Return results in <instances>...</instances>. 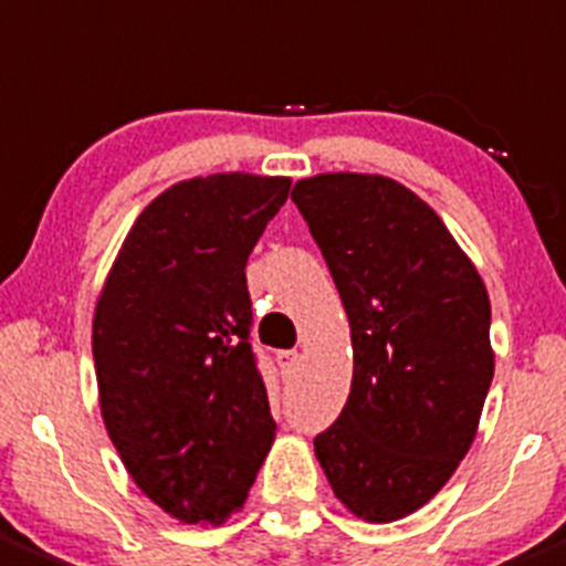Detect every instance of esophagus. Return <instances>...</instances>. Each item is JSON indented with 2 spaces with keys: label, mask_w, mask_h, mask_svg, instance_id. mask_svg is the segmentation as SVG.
Instances as JSON below:
<instances>
[{
  "label": "esophagus",
  "mask_w": 566,
  "mask_h": 566,
  "mask_svg": "<svg viewBox=\"0 0 566 566\" xmlns=\"http://www.w3.org/2000/svg\"><path fill=\"white\" fill-rule=\"evenodd\" d=\"M279 363H282L284 371L293 374V371H298L301 355H298V352H282V355H279Z\"/></svg>",
  "instance_id": "obj_1"
}]
</instances>
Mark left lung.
I'll return each instance as SVG.
<instances>
[{"instance_id":"8db88e82","label":"left lung","mask_w":566,"mask_h":566,"mask_svg":"<svg viewBox=\"0 0 566 566\" xmlns=\"http://www.w3.org/2000/svg\"><path fill=\"white\" fill-rule=\"evenodd\" d=\"M346 307L355 377L315 436L335 497L368 522L413 514L469 452L494 377L483 279L436 211L382 176L293 187Z\"/></svg>"}]
</instances>
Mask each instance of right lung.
<instances>
[{
    "label": "right lung",
    "mask_w": 566,
    "mask_h": 566,
    "mask_svg": "<svg viewBox=\"0 0 566 566\" xmlns=\"http://www.w3.org/2000/svg\"><path fill=\"white\" fill-rule=\"evenodd\" d=\"M290 178L220 172L158 195L94 313L105 430L147 497L187 525L240 509L276 438L251 348L245 265Z\"/></svg>",
    "instance_id": "obj_1"
}]
</instances>
